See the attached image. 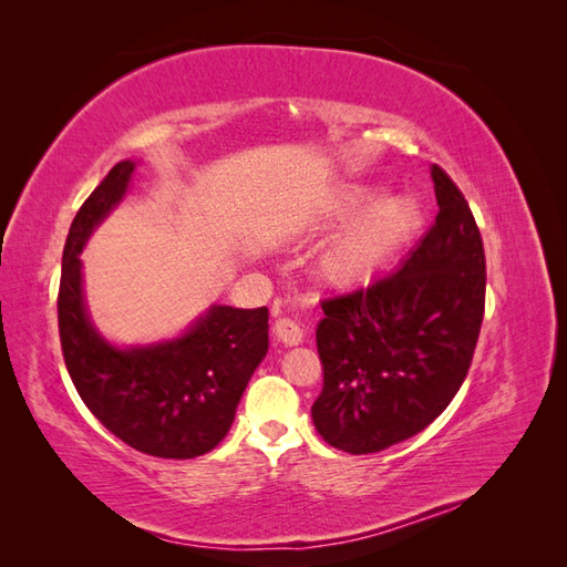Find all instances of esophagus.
Listing matches in <instances>:
<instances>
[{
	"mask_svg": "<svg viewBox=\"0 0 567 567\" xmlns=\"http://www.w3.org/2000/svg\"><path fill=\"white\" fill-rule=\"evenodd\" d=\"M272 336L280 343H285V346H299L305 341V333H302V329H299V323L297 321H292L290 317H280V319H275V323H272Z\"/></svg>",
	"mask_w": 567,
	"mask_h": 567,
	"instance_id": "esophagus-1",
	"label": "esophagus"
}]
</instances>
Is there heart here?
Instances as JSON below:
<instances>
[{
    "instance_id": "1",
    "label": "heart",
    "mask_w": 567,
    "mask_h": 567,
    "mask_svg": "<svg viewBox=\"0 0 567 567\" xmlns=\"http://www.w3.org/2000/svg\"><path fill=\"white\" fill-rule=\"evenodd\" d=\"M368 199V189H346L336 209L339 214H353ZM419 226L421 207L416 199L404 195L375 199L323 250L319 275L341 287L365 282L396 256V250L416 234Z\"/></svg>"
}]
</instances>
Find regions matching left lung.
I'll return each instance as SVG.
<instances>
[{"mask_svg":"<svg viewBox=\"0 0 567 567\" xmlns=\"http://www.w3.org/2000/svg\"><path fill=\"white\" fill-rule=\"evenodd\" d=\"M439 216L402 268L327 297L323 388L311 419L329 445L380 453L412 439L461 390L485 317V248L463 192L433 165Z\"/></svg>","mask_w":567,"mask_h":567,"instance_id":"1","label":"left lung"}]
</instances>
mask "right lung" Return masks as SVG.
<instances>
[{
    "label": "right lung",
    "instance_id": "add662e5",
    "mask_svg": "<svg viewBox=\"0 0 567 567\" xmlns=\"http://www.w3.org/2000/svg\"><path fill=\"white\" fill-rule=\"evenodd\" d=\"M134 163H116L70 224L58 290V331L82 402L116 439L155 457L209 453L234 424L252 370L268 353V307H212L183 339L118 351L82 305L80 250L124 197Z\"/></svg>",
    "mask_w": 567,
    "mask_h": 567
}]
</instances>
